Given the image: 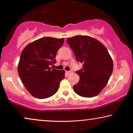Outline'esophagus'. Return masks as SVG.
<instances>
[{
    "label": "esophagus",
    "instance_id": "obj_1",
    "mask_svg": "<svg viewBox=\"0 0 133 133\" xmlns=\"http://www.w3.org/2000/svg\"><path fill=\"white\" fill-rule=\"evenodd\" d=\"M71 73V71H66V73L67 74V75H69V74H70Z\"/></svg>",
    "mask_w": 133,
    "mask_h": 133
}]
</instances>
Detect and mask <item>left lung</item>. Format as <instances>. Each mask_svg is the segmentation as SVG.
Instances as JSON below:
<instances>
[{"label":"left lung","instance_id":"1","mask_svg":"<svg viewBox=\"0 0 133 133\" xmlns=\"http://www.w3.org/2000/svg\"><path fill=\"white\" fill-rule=\"evenodd\" d=\"M77 61L83 63L76 72L80 79L73 86L78 95L85 98L98 95L108 83L113 71V60L106 48L94 38L77 35L67 38Z\"/></svg>","mask_w":133,"mask_h":133}]
</instances>
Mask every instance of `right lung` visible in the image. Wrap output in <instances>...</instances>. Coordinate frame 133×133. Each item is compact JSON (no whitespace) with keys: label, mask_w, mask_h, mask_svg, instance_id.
I'll return each mask as SVG.
<instances>
[{"label":"right lung","mask_w":133,"mask_h":133,"mask_svg":"<svg viewBox=\"0 0 133 133\" xmlns=\"http://www.w3.org/2000/svg\"><path fill=\"white\" fill-rule=\"evenodd\" d=\"M64 39L43 37L27 44L21 54L18 72L22 84L34 97L44 99L57 92L65 71L51 66Z\"/></svg>","instance_id":"obj_1"}]
</instances>
